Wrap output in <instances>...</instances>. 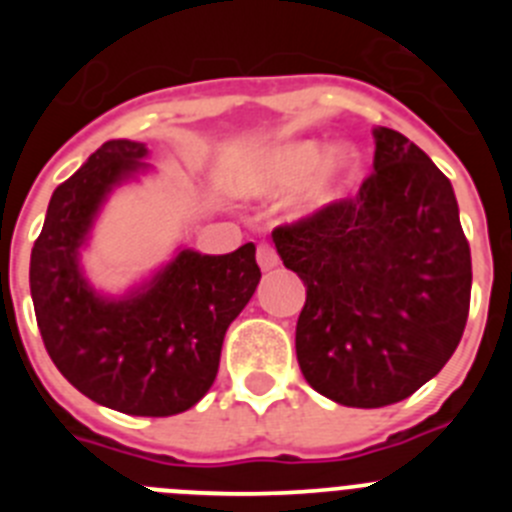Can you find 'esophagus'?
<instances>
[{"mask_svg": "<svg viewBox=\"0 0 512 512\" xmlns=\"http://www.w3.org/2000/svg\"><path fill=\"white\" fill-rule=\"evenodd\" d=\"M256 261H259V266L264 271L274 269V266L279 264L277 248L271 246V243H259V246H256Z\"/></svg>", "mask_w": 512, "mask_h": 512, "instance_id": "34e87169", "label": "esophagus"}]
</instances>
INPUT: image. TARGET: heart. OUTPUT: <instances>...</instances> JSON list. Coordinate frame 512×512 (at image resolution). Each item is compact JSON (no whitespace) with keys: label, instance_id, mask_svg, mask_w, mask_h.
<instances>
[{"label":"heart","instance_id":"1","mask_svg":"<svg viewBox=\"0 0 512 512\" xmlns=\"http://www.w3.org/2000/svg\"><path fill=\"white\" fill-rule=\"evenodd\" d=\"M323 157L318 143H284L253 158L248 169L243 171V189L251 194H279L292 189L310 174ZM359 171V156L351 148H333L324 158L318 174L312 176L305 200L310 205H325L333 202L338 194L356 179Z\"/></svg>","mask_w":512,"mask_h":512}]
</instances>
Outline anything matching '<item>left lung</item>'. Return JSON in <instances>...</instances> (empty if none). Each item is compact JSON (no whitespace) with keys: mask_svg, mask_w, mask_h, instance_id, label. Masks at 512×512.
<instances>
[{"mask_svg":"<svg viewBox=\"0 0 512 512\" xmlns=\"http://www.w3.org/2000/svg\"><path fill=\"white\" fill-rule=\"evenodd\" d=\"M374 171L354 200L271 238L305 282L297 361L348 408H384L436 377L469 318L472 253L451 182L397 130H374Z\"/></svg>","mask_w":512,"mask_h":512,"instance_id":"1","label":"left lung"}]
</instances>
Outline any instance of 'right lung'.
Returning a JSON list of instances; mask_svg holds the SVG:
<instances>
[{"mask_svg": "<svg viewBox=\"0 0 512 512\" xmlns=\"http://www.w3.org/2000/svg\"><path fill=\"white\" fill-rule=\"evenodd\" d=\"M143 156V143L110 140L58 184L30 253V292L45 351L81 395L120 413L166 418L212 387L225 330L256 292L261 269L253 243L225 256L182 251L138 295H94L76 251L104 194Z\"/></svg>", "mask_w": 512, "mask_h": 512, "instance_id": "obj_1", "label": "right lung"}]
</instances>
